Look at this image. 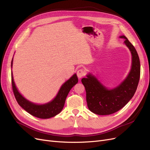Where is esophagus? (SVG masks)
Masks as SVG:
<instances>
[{"label": "esophagus", "mask_w": 150, "mask_h": 150, "mask_svg": "<svg viewBox=\"0 0 150 150\" xmlns=\"http://www.w3.org/2000/svg\"><path fill=\"white\" fill-rule=\"evenodd\" d=\"M86 69H84V68L81 67L80 69H78V71H77V76H78L79 78H81L82 77H83L86 75Z\"/></svg>", "instance_id": "esophagus-1"}]
</instances>
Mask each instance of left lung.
<instances>
[{
  "label": "left lung",
  "instance_id": "1",
  "mask_svg": "<svg viewBox=\"0 0 150 150\" xmlns=\"http://www.w3.org/2000/svg\"><path fill=\"white\" fill-rule=\"evenodd\" d=\"M125 43L132 54V66L126 79L116 88L109 90L91 74L83 78L85 87L86 101L89 110L99 115H108L123 108L133 98L137 91L140 78V62L137 50L125 35Z\"/></svg>",
  "mask_w": 150,
  "mask_h": 150
}]
</instances>
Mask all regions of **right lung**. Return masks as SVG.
<instances>
[{"mask_svg":"<svg viewBox=\"0 0 150 150\" xmlns=\"http://www.w3.org/2000/svg\"><path fill=\"white\" fill-rule=\"evenodd\" d=\"M12 66V60L11 62V67ZM11 78L12 91L18 104L31 115L41 119L50 118L58 115L64 106L66 99L71 89L78 82V77L75 74L62 84L57 96L52 101L46 104L38 105L28 101L22 96L16 87L15 83L13 82L12 73H11Z\"/></svg>","mask_w":150,"mask_h":150,"instance_id":"1","label":"right lung"}]
</instances>
